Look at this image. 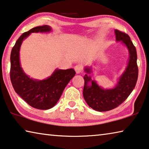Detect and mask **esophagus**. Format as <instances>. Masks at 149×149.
<instances>
[{"label": "esophagus", "instance_id": "esophagus-1", "mask_svg": "<svg viewBox=\"0 0 149 149\" xmlns=\"http://www.w3.org/2000/svg\"><path fill=\"white\" fill-rule=\"evenodd\" d=\"M74 69H75V72H76L77 74H80L82 71V66L81 65H77L75 66Z\"/></svg>", "mask_w": 149, "mask_h": 149}]
</instances>
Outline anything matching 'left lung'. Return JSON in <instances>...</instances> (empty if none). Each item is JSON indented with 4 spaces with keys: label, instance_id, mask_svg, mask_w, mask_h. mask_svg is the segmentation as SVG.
<instances>
[{
    "label": "left lung",
    "instance_id": "left-lung-1",
    "mask_svg": "<svg viewBox=\"0 0 149 149\" xmlns=\"http://www.w3.org/2000/svg\"><path fill=\"white\" fill-rule=\"evenodd\" d=\"M117 42L123 44L129 52V60L123 74L118 77L116 85L112 88L104 89L99 86L89 75L93 72L92 67H85L86 72L83 95L87 104L97 111H107L116 108L128 97L136 86L138 78L137 55L135 47L125 33L115 30Z\"/></svg>",
    "mask_w": 149,
    "mask_h": 149
}]
</instances>
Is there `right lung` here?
<instances>
[{
  "instance_id": "right-lung-1",
  "label": "right lung",
  "mask_w": 149,
  "mask_h": 149,
  "mask_svg": "<svg viewBox=\"0 0 149 149\" xmlns=\"http://www.w3.org/2000/svg\"><path fill=\"white\" fill-rule=\"evenodd\" d=\"M52 31L48 25L32 28L23 33L12 49L10 54V79L16 93L28 105L38 109L52 108L60 100L65 87L74 77L73 68L56 69L50 76L40 80L30 77L24 72L20 61V49L24 40L31 33H48Z\"/></svg>"
}]
</instances>
